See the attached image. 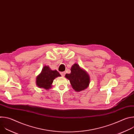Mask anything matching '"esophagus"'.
I'll use <instances>...</instances> for the list:
<instances>
[{
    "label": "esophagus",
    "instance_id": "34e87169",
    "mask_svg": "<svg viewBox=\"0 0 134 134\" xmlns=\"http://www.w3.org/2000/svg\"><path fill=\"white\" fill-rule=\"evenodd\" d=\"M65 74H66V72L65 71H63V72H60V74H61V75L62 76H65Z\"/></svg>",
    "mask_w": 134,
    "mask_h": 134
}]
</instances>
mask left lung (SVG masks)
<instances>
[{
    "instance_id": "8db88e82",
    "label": "left lung",
    "mask_w": 134,
    "mask_h": 134,
    "mask_svg": "<svg viewBox=\"0 0 134 134\" xmlns=\"http://www.w3.org/2000/svg\"><path fill=\"white\" fill-rule=\"evenodd\" d=\"M70 70L71 72L66 74L65 77L69 80L72 88L78 92L87 88L90 82L88 74L77 64H74Z\"/></svg>"
}]
</instances>
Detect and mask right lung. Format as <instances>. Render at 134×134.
Returning a JSON list of instances; mask_svg holds the SVG:
<instances>
[{"label":"right lung","mask_w":134,"mask_h":134,"mask_svg":"<svg viewBox=\"0 0 134 134\" xmlns=\"http://www.w3.org/2000/svg\"><path fill=\"white\" fill-rule=\"evenodd\" d=\"M61 75L56 70H51L48 66H44L41 72L37 76L36 84L37 87L48 90L52 87L53 80Z\"/></svg>","instance_id":"obj_1"}]
</instances>
